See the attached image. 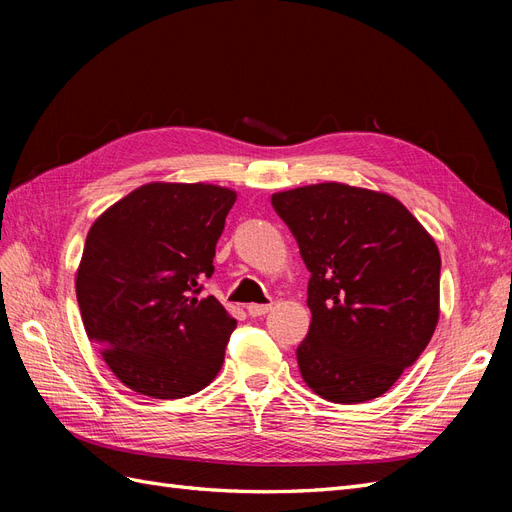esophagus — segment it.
Instances as JSON below:
<instances>
[{
  "label": "esophagus",
  "instance_id": "34e87169",
  "mask_svg": "<svg viewBox=\"0 0 512 512\" xmlns=\"http://www.w3.org/2000/svg\"><path fill=\"white\" fill-rule=\"evenodd\" d=\"M271 312V305H262V303H250L247 305V314L258 318V316H265Z\"/></svg>",
  "mask_w": 512,
  "mask_h": 512
}]
</instances>
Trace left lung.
<instances>
[{"instance_id": "left-lung-1", "label": "left lung", "mask_w": 512, "mask_h": 512, "mask_svg": "<svg viewBox=\"0 0 512 512\" xmlns=\"http://www.w3.org/2000/svg\"><path fill=\"white\" fill-rule=\"evenodd\" d=\"M312 273L305 384L333 404L384 395L414 365L440 318V252L397 198L346 183L271 196Z\"/></svg>"}]
</instances>
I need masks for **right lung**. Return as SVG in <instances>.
Returning a JSON list of instances; mask_svg holds the SVG:
<instances>
[{"label": "right lung", "mask_w": 512, "mask_h": 512, "mask_svg": "<svg viewBox=\"0 0 512 512\" xmlns=\"http://www.w3.org/2000/svg\"><path fill=\"white\" fill-rule=\"evenodd\" d=\"M237 192L211 183H145L87 232L76 269L87 337L138 395L181 399L218 376L237 320L198 299Z\"/></svg>", "instance_id": "1"}]
</instances>
